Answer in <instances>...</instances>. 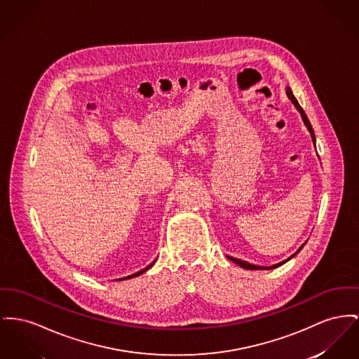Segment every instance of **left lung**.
Wrapping results in <instances>:
<instances>
[{
    "instance_id": "1",
    "label": "left lung",
    "mask_w": 359,
    "mask_h": 359,
    "mask_svg": "<svg viewBox=\"0 0 359 359\" xmlns=\"http://www.w3.org/2000/svg\"><path fill=\"white\" fill-rule=\"evenodd\" d=\"M286 93H287V96H289V99L293 102V104H294L295 108L301 112V116H302V119H304V123L306 125V127H308V130H309V133H311V135H312V140H313V142H315V133H313V128H312V126H311V122H309V119H308V116L305 115V112H304V109H302V107L299 106L298 104V102H297V99L294 97V95L292 93V89L290 88H287L286 89ZM305 244H302L301 247H299V250L297 251V252L294 253V255H297V253L299 252L301 250H302V247H304ZM294 255L292 256V257H294ZM231 260H233V262H236L240 267H243V269H247V270H271V269H276V267H279V266H282L283 263H286L287 260H290L292 257H289L287 260H285V262H280V263H278V264H274V266H270V267H260V266H255V264H251V263H247V262H243V260H240V259H234V257H231V256H228Z\"/></svg>"
}]
</instances>
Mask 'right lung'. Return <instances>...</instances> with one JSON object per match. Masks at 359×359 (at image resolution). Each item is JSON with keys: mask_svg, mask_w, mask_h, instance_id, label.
<instances>
[{"mask_svg": "<svg viewBox=\"0 0 359 359\" xmlns=\"http://www.w3.org/2000/svg\"><path fill=\"white\" fill-rule=\"evenodd\" d=\"M151 266H153V263H151L150 266H148L147 269H144V270H141V271H138V273H135V274L130 275V276H126V278H123V279H130V278H134V276H138V275L144 274V273H145L147 270H149V269H150Z\"/></svg>", "mask_w": 359, "mask_h": 359, "instance_id": "obj_1", "label": "right lung"}]
</instances>
